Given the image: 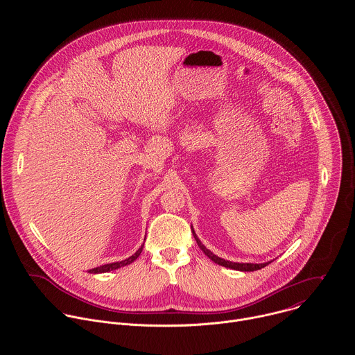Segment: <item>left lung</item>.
I'll return each instance as SVG.
<instances>
[{
	"label": "left lung",
	"mask_w": 355,
	"mask_h": 355,
	"mask_svg": "<svg viewBox=\"0 0 355 355\" xmlns=\"http://www.w3.org/2000/svg\"><path fill=\"white\" fill-rule=\"evenodd\" d=\"M192 234H193V237H195V240H196L199 248L205 252V256H208L214 263H216V264H219V266H223V267H226V268H232V270H237V271H257V270H261V268H264L266 266H268V264L271 263V261H268V263H263V264H252V263H233V261L223 260V259L215 256L211 250H208L204 244L200 243V240L198 239V236H196V233L193 232V229H192Z\"/></svg>",
	"instance_id": "8db88e82"
}]
</instances>
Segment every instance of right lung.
Returning <instances> with one entry per match:
<instances>
[{
  "label": "right lung",
  "mask_w": 355,
  "mask_h": 355,
  "mask_svg": "<svg viewBox=\"0 0 355 355\" xmlns=\"http://www.w3.org/2000/svg\"><path fill=\"white\" fill-rule=\"evenodd\" d=\"M141 250H143V245L135 252L133 256H130L129 259H126V260H123V261H116V263H111V264H105V266H99V267H96V268L89 270L88 272H89V274H103V272H110V271L118 270V268H121V267H125V266H128V264H132V263L140 256Z\"/></svg>",
  "instance_id": "right-lung-1"
}]
</instances>
